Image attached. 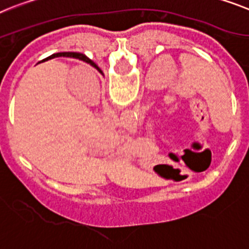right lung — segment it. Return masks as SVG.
Instances as JSON below:
<instances>
[{"mask_svg":"<svg viewBox=\"0 0 249 249\" xmlns=\"http://www.w3.org/2000/svg\"><path fill=\"white\" fill-rule=\"evenodd\" d=\"M56 56H73V58H76V59H80V60L86 61V63L90 64L92 67H94L95 69H99L98 65L94 63L93 60H90V59L88 58V56H86L84 54H80V53H58V54H53L52 58H56Z\"/></svg>","mask_w":249,"mask_h":249,"instance_id":"obj_1","label":"right lung"}]
</instances>
